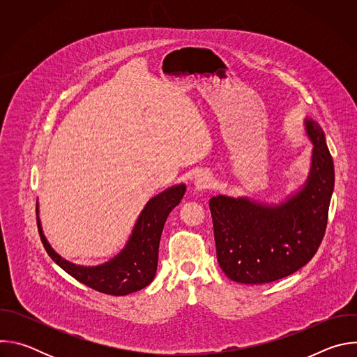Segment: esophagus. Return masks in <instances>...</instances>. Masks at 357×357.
<instances>
[{
    "label": "esophagus",
    "instance_id": "esophagus-1",
    "mask_svg": "<svg viewBox=\"0 0 357 357\" xmlns=\"http://www.w3.org/2000/svg\"><path fill=\"white\" fill-rule=\"evenodd\" d=\"M211 185H212V176L206 172L197 175L195 179V189L197 190H206Z\"/></svg>",
    "mask_w": 357,
    "mask_h": 357
}]
</instances>
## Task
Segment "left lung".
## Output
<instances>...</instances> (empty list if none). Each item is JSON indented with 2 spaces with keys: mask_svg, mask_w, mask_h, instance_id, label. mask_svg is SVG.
Here are the masks:
<instances>
[{
  "mask_svg": "<svg viewBox=\"0 0 357 357\" xmlns=\"http://www.w3.org/2000/svg\"><path fill=\"white\" fill-rule=\"evenodd\" d=\"M314 142L305 186L280 206L247 197L213 196L216 256L223 273L240 284H267L288 277L315 256L328 225L335 185L333 160L318 123L307 120Z\"/></svg>",
  "mask_w": 357,
  "mask_h": 357,
  "instance_id": "left-lung-1",
  "label": "left lung"
}]
</instances>
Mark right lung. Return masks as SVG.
<instances>
[{
  "mask_svg": "<svg viewBox=\"0 0 357 357\" xmlns=\"http://www.w3.org/2000/svg\"><path fill=\"white\" fill-rule=\"evenodd\" d=\"M185 189V185H176L152 197L141 212L126 248L103 266L82 267L63 260L46 241L39 218L36 216L42 244L49 257L61 268L79 282L98 292L123 296L139 291L155 277L162 229L172 209L179 205Z\"/></svg>",
  "mask_w": 357,
  "mask_h": 357,
  "instance_id": "1",
  "label": "right lung"
}]
</instances>
